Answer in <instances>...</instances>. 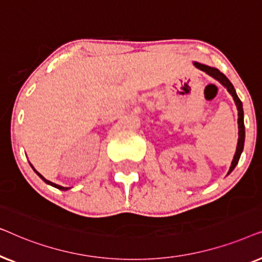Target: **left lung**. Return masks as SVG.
<instances>
[{
    "label": "left lung",
    "mask_w": 262,
    "mask_h": 262,
    "mask_svg": "<svg viewBox=\"0 0 262 262\" xmlns=\"http://www.w3.org/2000/svg\"><path fill=\"white\" fill-rule=\"evenodd\" d=\"M194 66H195L196 68H198V69L205 71L206 74L210 75V76H212L213 78H216L217 81H220L221 83L223 84L224 87L228 89V92L230 93L231 96H232V98H234V100H235L236 106H237V111H238V142H237V148H236V152H235L234 160H232L231 166H230V169H229V173H231V171L234 170V168L236 167V164L238 163L239 156H241V152H242V150H243V145H245V124H243V108H242V102H241V100L238 99L237 94H236L234 85L231 84V82L228 80V77L225 76L224 74H222L220 70L214 69V68L204 66V64H200V63H196V62L194 63ZM229 173H228V174H229Z\"/></svg>",
    "instance_id": "obj_1"
}]
</instances>
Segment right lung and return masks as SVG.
Instances as JSON below:
<instances>
[{
	"label": "right lung",
	"instance_id": "add662e5",
	"mask_svg": "<svg viewBox=\"0 0 262 262\" xmlns=\"http://www.w3.org/2000/svg\"><path fill=\"white\" fill-rule=\"evenodd\" d=\"M32 168H33V167H32ZM33 169H34V168H33ZM34 171H35V173H37V174L39 175V177H40V178H41V180H44V181L46 182V184L51 185V186H53V187H56V188H58V189H62V191H66V189H68V187H62V186H59V185H56V184H53V182H51V181L46 180V179H45L44 177H42V175H41L40 173H38V171H37V170H35V169H34Z\"/></svg>",
	"mask_w": 262,
	"mask_h": 262
}]
</instances>
